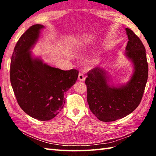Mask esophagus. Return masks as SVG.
<instances>
[{"mask_svg":"<svg viewBox=\"0 0 156 156\" xmlns=\"http://www.w3.org/2000/svg\"><path fill=\"white\" fill-rule=\"evenodd\" d=\"M84 79H85V78H84L83 73H79V74H78V80H80V81H84Z\"/></svg>","mask_w":156,"mask_h":156,"instance_id":"esophagus-1","label":"esophagus"}]
</instances>
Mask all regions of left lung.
Listing matches in <instances>:
<instances>
[{
	"instance_id": "1",
	"label": "left lung",
	"mask_w": 156,
	"mask_h": 156,
	"mask_svg": "<svg viewBox=\"0 0 156 156\" xmlns=\"http://www.w3.org/2000/svg\"><path fill=\"white\" fill-rule=\"evenodd\" d=\"M125 30L129 39L125 54L134 68L130 80L119 87L109 85L107 72L98 67L89 71L85 80L89 109L102 122L121 119L133 112L140 103L147 84L149 68L144 46L133 31Z\"/></svg>"
}]
</instances>
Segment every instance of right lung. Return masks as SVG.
<instances>
[{
    "instance_id": "right-lung-1",
    "label": "right lung",
    "mask_w": 156,
    "mask_h": 156,
    "mask_svg": "<svg viewBox=\"0 0 156 156\" xmlns=\"http://www.w3.org/2000/svg\"><path fill=\"white\" fill-rule=\"evenodd\" d=\"M43 28L42 25H34L20 36L12 56L10 81L21 109L31 117L45 121L61 111L64 94L77 80L78 72L52 67L33 58L30 49Z\"/></svg>"
}]
</instances>
